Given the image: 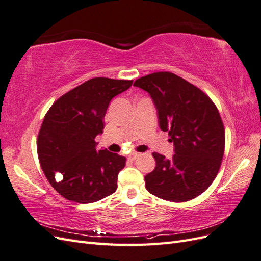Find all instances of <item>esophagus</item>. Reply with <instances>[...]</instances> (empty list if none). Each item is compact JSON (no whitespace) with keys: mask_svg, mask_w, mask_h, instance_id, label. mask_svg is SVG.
I'll list each match as a JSON object with an SVG mask.
<instances>
[{"mask_svg":"<svg viewBox=\"0 0 261 261\" xmlns=\"http://www.w3.org/2000/svg\"><path fill=\"white\" fill-rule=\"evenodd\" d=\"M139 154L140 153H138V152H133L128 155V159L129 160H135V159H137V156H139Z\"/></svg>","mask_w":261,"mask_h":261,"instance_id":"esophagus-1","label":"esophagus"}]
</instances>
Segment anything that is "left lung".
<instances>
[{
  "mask_svg": "<svg viewBox=\"0 0 261 261\" xmlns=\"http://www.w3.org/2000/svg\"><path fill=\"white\" fill-rule=\"evenodd\" d=\"M134 86L150 93L160 128L175 146L171 159L152 153L155 168L145 176L147 191L173 202L196 198L215 180L224 154L225 129L216 105L198 87L170 72L149 74Z\"/></svg>",
  "mask_w": 261,
  "mask_h": 261,
  "instance_id": "1",
  "label": "left lung"
}]
</instances>
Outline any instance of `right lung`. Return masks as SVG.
I'll return each mask as SVG.
<instances>
[{
	"label": "right lung",
	"instance_id": "obj_1",
	"mask_svg": "<svg viewBox=\"0 0 261 261\" xmlns=\"http://www.w3.org/2000/svg\"><path fill=\"white\" fill-rule=\"evenodd\" d=\"M133 81L96 77L60 97L46 112L37 151L46 179L62 197L78 203L96 202L117 188L126 158L96 149L110 101ZM61 175L60 181L55 176Z\"/></svg>",
	"mask_w": 261,
	"mask_h": 261
}]
</instances>
